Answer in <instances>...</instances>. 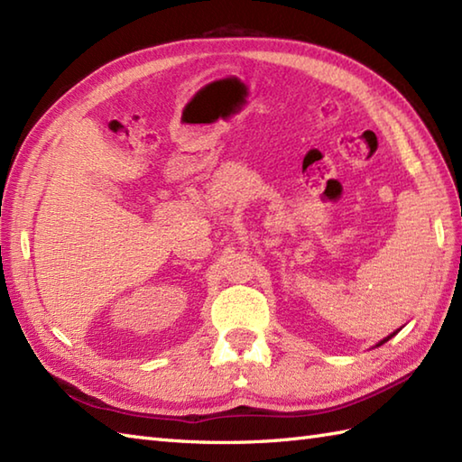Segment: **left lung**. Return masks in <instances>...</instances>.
Masks as SVG:
<instances>
[{
    "mask_svg": "<svg viewBox=\"0 0 462 462\" xmlns=\"http://www.w3.org/2000/svg\"><path fill=\"white\" fill-rule=\"evenodd\" d=\"M395 333H397V331H395ZM395 333H391V336H389V337H385V339H383V341H379V343H377V347H379V346H383V343H385V341H389L391 337H393V336H395Z\"/></svg>",
    "mask_w": 462,
    "mask_h": 462,
    "instance_id": "obj_1",
    "label": "left lung"
}]
</instances>
